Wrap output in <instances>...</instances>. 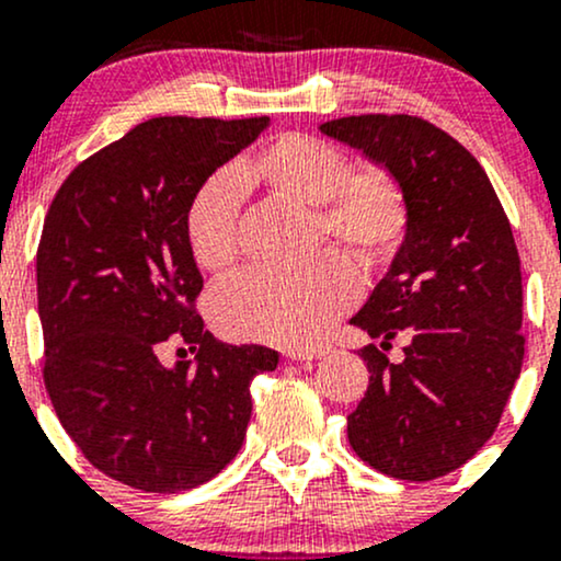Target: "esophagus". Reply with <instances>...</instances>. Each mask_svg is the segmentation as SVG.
<instances>
[{"mask_svg":"<svg viewBox=\"0 0 561 561\" xmlns=\"http://www.w3.org/2000/svg\"><path fill=\"white\" fill-rule=\"evenodd\" d=\"M324 353V347H300V351H289L287 358H293V362H313V358H321Z\"/></svg>","mask_w":561,"mask_h":561,"instance_id":"esophagus-1","label":"esophagus"}]
</instances>
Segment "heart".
I'll list each match as a JSON object with an SVG mask.
<instances>
[{
  "mask_svg": "<svg viewBox=\"0 0 561 561\" xmlns=\"http://www.w3.org/2000/svg\"><path fill=\"white\" fill-rule=\"evenodd\" d=\"M266 190L300 208H317L321 240L375 272L390 263L409 227V205L385 169L351 173V160L330 141L285 134L240 160L231 176L197 186L184 214V237L203 272L221 274L237 261L240 190ZM358 282L337 255L289 268L248 272L216 295L214 313L234 337L308 345L356 302Z\"/></svg>",
  "mask_w": 561,
  "mask_h": 561,
  "instance_id": "1",
  "label": "heart"
}]
</instances>
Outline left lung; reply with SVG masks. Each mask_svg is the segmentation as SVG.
I'll list each match as a JSON object with an SVG mask.
<instances>
[{
  "label": "left lung",
  "instance_id": "8db88e82",
  "mask_svg": "<svg viewBox=\"0 0 561 561\" xmlns=\"http://www.w3.org/2000/svg\"><path fill=\"white\" fill-rule=\"evenodd\" d=\"M321 134L396 176L409 227L388 274L351 324L369 388L347 414V440L396 480H435L493 435L523 369V272L491 179L465 147L414 115H347ZM396 333L404 362L381 353Z\"/></svg>",
  "mask_w": 561,
  "mask_h": 561
}]
</instances>
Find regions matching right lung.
Listing matches in <instances>:
<instances>
[{
    "label": "right lung",
    "mask_w": 561,
    "mask_h": 561,
    "mask_svg": "<svg viewBox=\"0 0 561 561\" xmlns=\"http://www.w3.org/2000/svg\"><path fill=\"white\" fill-rule=\"evenodd\" d=\"M268 118H152L76 165L36 253L44 382L60 424L107 478L179 493L216 478L248 433L250 382L279 353L229 345L192 311L203 289L184 214ZM179 333L198 364L163 367Z\"/></svg>",
    "instance_id": "add662e5"
}]
</instances>
